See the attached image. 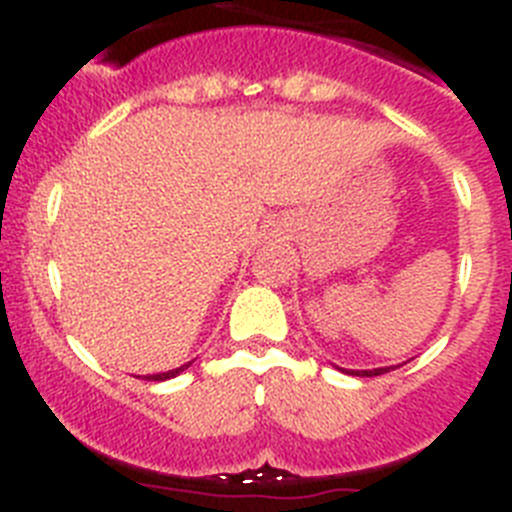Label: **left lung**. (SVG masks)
Masks as SVG:
<instances>
[{"mask_svg":"<svg viewBox=\"0 0 512 512\" xmlns=\"http://www.w3.org/2000/svg\"><path fill=\"white\" fill-rule=\"evenodd\" d=\"M392 366H379V369H361V372H354V369H348L346 374H356V377H379V374L390 372ZM343 372V369H341Z\"/></svg>","mask_w":512,"mask_h":512,"instance_id":"left-lung-1","label":"left lung"}]
</instances>
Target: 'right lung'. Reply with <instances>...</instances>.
I'll return each mask as SVG.
<instances>
[{
    "label": "right lung",
    "instance_id": "add662e5",
    "mask_svg": "<svg viewBox=\"0 0 512 512\" xmlns=\"http://www.w3.org/2000/svg\"><path fill=\"white\" fill-rule=\"evenodd\" d=\"M187 366H192V361H189V364H184V366H176V369H169V372L146 374V377H143V379H148V382H164V379H171V377H176V374H182L184 369H187Z\"/></svg>",
    "mask_w": 512,
    "mask_h": 512
}]
</instances>
